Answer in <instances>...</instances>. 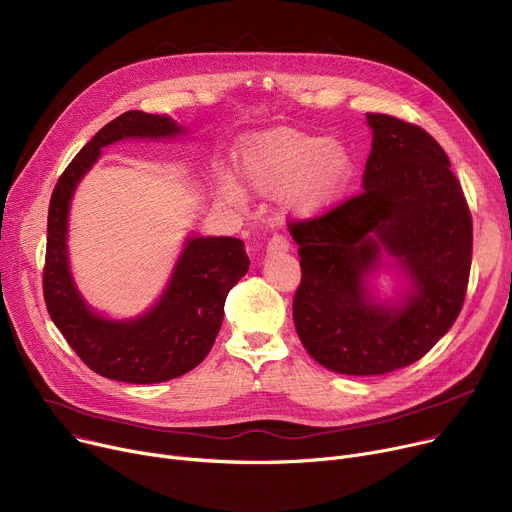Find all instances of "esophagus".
<instances>
[{
  "label": "esophagus",
  "mask_w": 512,
  "mask_h": 512,
  "mask_svg": "<svg viewBox=\"0 0 512 512\" xmlns=\"http://www.w3.org/2000/svg\"><path fill=\"white\" fill-rule=\"evenodd\" d=\"M290 251V243L284 237H273L267 243V255H282Z\"/></svg>",
  "instance_id": "34e87169"
}]
</instances>
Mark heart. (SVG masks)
<instances>
[{"label":"heart","mask_w":512,"mask_h":512,"mask_svg":"<svg viewBox=\"0 0 512 512\" xmlns=\"http://www.w3.org/2000/svg\"><path fill=\"white\" fill-rule=\"evenodd\" d=\"M235 159L247 188L257 196H277L284 216L296 222L331 214L345 200L355 177V157L343 141L290 126L245 134ZM222 194L235 204L249 200L232 177L222 181Z\"/></svg>","instance_id":"b5f03b06"}]
</instances>
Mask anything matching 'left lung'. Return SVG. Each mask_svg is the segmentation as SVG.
<instances>
[{"instance_id":"8db88e82","label":"left lung","mask_w":512,"mask_h":512,"mask_svg":"<svg viewBox=\"0 0 512 512\" xmlns=\"http://www.w3.org/2000/svg\"><path fill=\"white\" fill-rule=\"evenodd\" d=\"M365 118L363 192L292 232L296 333L345 376L388 374L429 353L461 310L472 265V216L445 151L414 124ZM380 270L397 277L392 297L373 284Z\"/></svg>"}]
</instances>
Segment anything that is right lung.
I'll return each instance as SVG.
<instances>
[{"instance_id":"right-lung-1","label":"right lung","mask_w":512,"mask_h":512,"mask_svg":"<svg viewBox=\"0 0 512 512\" xmlns=\"http://www.w3.org/2000/svg\"><path fill=\"white\" fill-rule=\"evenodd\" d=\"M188 134L190 130L171 116L124 112L91 138L55 185L42 275L46 310L81 361L108 380L159 384L200 365L222 327L230 288L249 271L241 239L190 232L157 302L132 318L98 312L73 280L67 243L71 200L79 181L102 157V149L130 138L173 141Z\"/></svg>"}]
</instances>
